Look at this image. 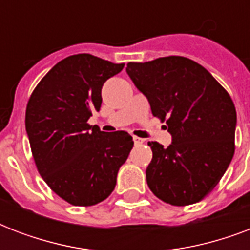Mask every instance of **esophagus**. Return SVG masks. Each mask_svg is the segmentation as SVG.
<instances>
[{
    "instance_id": "34e87169",
    "label": "esophagus",
    "mask_w": 250,
    "mask_h": 250,
    "mask_svg": "<svg viewBox=\"0 0 250 250\" xmlns=\"http://www.w3.org/2000/svg\"><path fill=\"white\" fill-rule=\"evenodd\" d=\"M133 141H135V144L136 145H140L144 143V139H140V137L137 136H133Z\"/></svg>"
}]
</instances>
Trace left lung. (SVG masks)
<instances>
[{
  "instance_id": "obj_1",
  "label": "left lung",
  "mask_w": 250,
  "mask_h": 250,
  "mask_svg": "<svg viewBox=\"0 0 250 250\" xmlns=\"http://www.w3.org/2000/svg\"><path fill=\"white\" fill-rule=\"evenodd\" d=\"M125 71L148 100L154 117L166 121L171 144L149 141L146 183L175 206L201 201L217 186L235 152L236 110L229 94L206 68L184 57L127 64Z\"/></svg>"
}]
</instances>
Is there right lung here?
<instances>
[{
    "mask_svg": "<svg viewBox=\"0 0 250 250\" xmlns=\"http://www.w3.org/2000/svg\"><path fill=\"white\" fill-rule=\"evenodd\" d=\"M123 67L90 54L67 57L29 98L25 131L37 170L72 205L92 206L109 197L133 146L128 132H104L86 123L100 111L104 83Z\"/></svg>",
    "mask_w": 250,
    "mask_h": 250,
    "instance_id": "add662e5",
    "label": "right lung"
}]
</instances>
